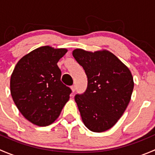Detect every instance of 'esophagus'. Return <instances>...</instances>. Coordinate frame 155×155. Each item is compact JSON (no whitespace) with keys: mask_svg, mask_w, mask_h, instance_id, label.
<instances>
[{"mask_svg":"<svg viewBox=\"0 0 155 155\" xmlns=\"http://www.w3.org/2000/svg\"><path fill=\"white\" fill-rule=\"evenodd\" d=\"M76 85H72V86H71V90H72V91H73V92H75V91H76Z\"/></svg>","mask_w":155,"mask_h":155,"instance_id":"34e87169","label":"esophagus"}]
</instances>
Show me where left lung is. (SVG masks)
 Masks as SVG:
<instances>
[{"instance_id":"obj_1","label":"left lung","mask_w":155,"mask_h":155,"mask_svg":"<svg viewBox=\"0 0 155 155\" xmlns=\"http://www.w3.org/2000/svg\"><path fill=\"white\" fill-rule=\"evenodd\" d=\"M73 55L87 77L85 91L75 96L82 121L93 132L107 130L116 124L129 104L134 86L132 74L107 50L91 52L76 48Z\"/></svg>"}]
</instances>
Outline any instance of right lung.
<instances>
[{
  "mask_svg": "<svg viewBox=\"0 0 155 155\" xmlns=\"http://www.w3.org/2000/svg\"><path fill=\"white\" fill-rule=\"evenodd\" d=\"M66 48L42 46L21 58L10 79L12 100L21 115L32 124H52L69 101L72 91L61 81L57 63Z\"/></svg>",
  "mask_w": 155,
  "mask_h": 155,
  "instance_id": "add662e5",
  "label": "right lung"
}]
</instances>
